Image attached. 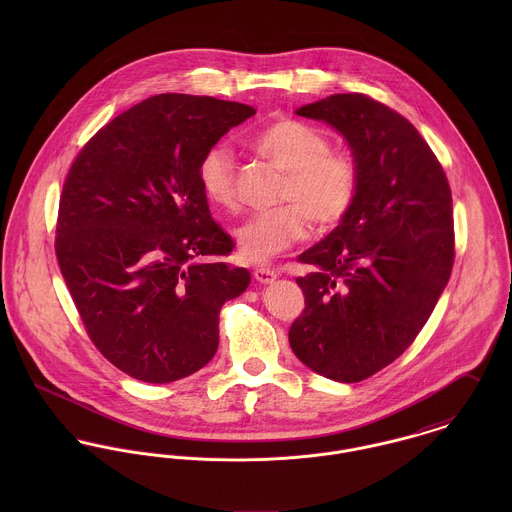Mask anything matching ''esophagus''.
I'll use <instances>...</instances> for the list:
<instances>
[{
    "mask_svg": "<svg viewBox=\"0 0 512 512\" xmlns=\"http://www.w3.org/2000/svg\"><path fill=\"white\" fill-rule=\"evenodd\" d=\"M254 278H256V282H260V284H272V282L278 278V272H274V270H270V268H256V270H254Z\"/></svg>",
    "mask_w": 512,
    "mask_h": 512,
    "instance_id": "esophagus-1",
    "label": "esophagus"
}]
</instances>
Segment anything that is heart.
Listing matches in <instances>:
<instances>
[{
  "mask_svg": "<svg viewBox=\"0 0 512 512\" xmlns=\"http://www.w3.org/2000/svg\"><path fill=\"white\" fill-rule=\"evenodd\" d=\"M250 147L286 171L280 193L286 205L254 213L236 230L240 252L252 262H266L309 232V217L327 228L353 209L361 171L345 151H331L329 140L313 126L282 118L252 134ZM199 183L207 201L219 209H236L238 175L232 151L226 146L207 149L199 163Z\"/></svg>",
  "mask_w": 512,
  "mask_h": 512,
  "instance_id": "b5f03b06",
  "label": "heart"
}]
</instances>
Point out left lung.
I'll return each instance as SVG.
<instances>
[{
	"label": "left lung",
	"mask_w": 512,
	"mask_h": 512,
	"mask_svg": "<svg viewBox=\"0 0 512 512\" xmlns=\"http://www.w3.org/2000/svg\"><path fill=\"white\" fill-rule=\"evenodd\" d=\"M335 128L361 171L359 195L321 242L299 254L305 309L295 357L337 382L396 361L430 319L453 268L447 177L420 132L365 94H333L295 110Z\"/></svg>",
	"instance_id": "left-lung-1"
}]
</instances>
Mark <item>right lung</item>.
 <instances>
[{"mask_svg": "<svg viewBox=\"0 0 512 512\" xmlns=\"http://www.w3.org/2000/svg\"><path fill=\"white\" fill-rule=\"evenodd\" d=\"M256 110L157 94L106 124L63 185L57 260L96 349L122 372L165 384L219 349L224 301L250 284L222 258L232 238L199 183L207 149Z\"/></svg>", "mask_w": 512, "mask_h": 512, "instance_id": "right-lung-1", "label": "right lung"}]
</instances>
